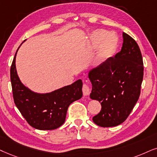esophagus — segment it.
I'll list each match as a JSON object with an SVG mask.
<instances>
[{"mask_svg":"<svg viewBox=\"0 0 157 157\" xmlns=\"http://www.w3.org/2000/svg\"><path fill=\"white\" fill-rule=\"evenodd\" d=\"M91 88L88 84H84L82 86V93L85 96H88L90 95Z\"/></svg>","mask_w":157,"mask_h":157,"instance_id":"34e87169","label":"esophagus"}]
</instances>
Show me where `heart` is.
<instances>
[{
  "instance_id": "heart-1",
  "label": "heart",
  "mask_w": 157,
  "mask_h": 157,
  "mask_svg": "<svg viewBox=\"0 0 157 157\" xmlns=\"http://www.w3.org/2000/svg\"><path fill=\"white\" fill-rule=\"evenodd\" d=\"M119 43V38L116 35L106 29H99L90 35L87 40L86 47L90 51L99 48L96 61L101 63L114 56L118 50Z\"/></svg>"
}]
</instances>
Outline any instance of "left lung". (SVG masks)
Listing matches in <instances>:
<instances>
[{
	"instance_id": "8db88e82",
	"label": "left lung",
	"mask_w": 157,
	"mask_h": 157,
	"mask_svg": "<svg viewBox=\"0 0 157 157\" xmlns=\"http://www.w3.org/2000/svg\"><path fill=\"white\" fill-rule=\"evenodd\" d=\"M122 37L120 52L88 72L92 84L90 98L101 105L93 121L103 128L124 122L140 96L144 77L141 52L130 35L123 33Z\"/></svg>"
}]
</instances>
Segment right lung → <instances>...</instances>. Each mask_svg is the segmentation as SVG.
I'll return each instance as SVG.
<instances>
[{"label": "right lung", "instance_id": "add662e5", "mask_svg": "<svg viewBox=\"0 0 157 157\" xmlns=\"http://www.w3.org/2000/svg\"><path fill=\"white\" fill-rule=\"evenodd\" d=\"M19 48L10 70L16 106L33 128L41 130H55L64 123L69 105L82 98V80H78L51 93H39L31 90L23 85L17 75L16 56Z\"/></svg>", "mask_w": 157, "mask_h": 157}]
</instances>
